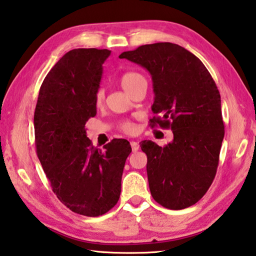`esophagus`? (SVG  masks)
<instances>
[{
  "label": "esophagus",
  "instance_id": "1",
  "mask_svg": "<svg viewBox=\"0 0 256 256\" xmlns=\"http://www.w3.org/2000/svg\"><path fill=\"white\" fill-rule=\"evenodd\" d=\"M131 146H132V151L133 152H138V150H140V144L138 142H135V141L131 142Z\"/></svg>",
  "mask_w": 256,
  "mask_h": 256
}]
</instances>
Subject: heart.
I'll use <instances>...</instances> for the list:
<instances>
[{"label": "heart", "mask_w": 256, "mask_h": 256, "mask_svg": "<svg viewBox=\"0 0 256 256\" xmlns=\"http://www.w3.org/2000/svg\"><path fill=\"white\" fill-rule=\"evenodd\" d=\"M142 78H144L141 74L135 73V72H128L122 75L120 82H121L122 88L125 90V91L128 92L130 88H131L133 85L138 81V80H142ZM103 98H104V91L102 88H98L96 93H95V104L96 105L101 104L103 101ZM121 128L125 133H133L135 131V125L132 122L126 121L121 125Z\"/></svg>", "instance_id": "obj_1"}]
</instances>
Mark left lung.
Listing matches in <instances>:
<instances>
[{
	"label": "left lung",
	"mask_w": 256,
	"mask_h": 256,
	"mask_svg": "<svg viewBox=\"0 0 256 256\" xmlns=\"http://www.w3.org/2000/svg\"><path fill=\"white\" fill-rule=\"evenodd\" d=\"M118 58L151 74L152 111L158 116L150 125L171 128L174 135L165 146L140 143L148 155L152 196L170 210L191 206L208 192L218 165L224 124L216 84L201 60L178 44L142 45Z\"/></svg>",
	"instance_id": "1"
}]
</instances>
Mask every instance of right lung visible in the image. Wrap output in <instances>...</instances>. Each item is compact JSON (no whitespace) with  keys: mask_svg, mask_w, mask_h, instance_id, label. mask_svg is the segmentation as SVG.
Instances as JSON below:
<instances>
[{"mask_svg":"<svg viewBox=\"0 0 256 256\" xmlns=\"http://www.w3.org/2000/svg\"><path fill=\"white\" fill-rule=\"evenodd\" d=\"M111 51L75 48L45 76L34 112L35 145L53 192L65 206L100 216L118 203L130 142L115 138L93 146L85 124L96 115L95 93Z\"/></svg>","mask_w":256,"mask_h":256,"instance_id":"1","label":"right lung"}]
</instances>
